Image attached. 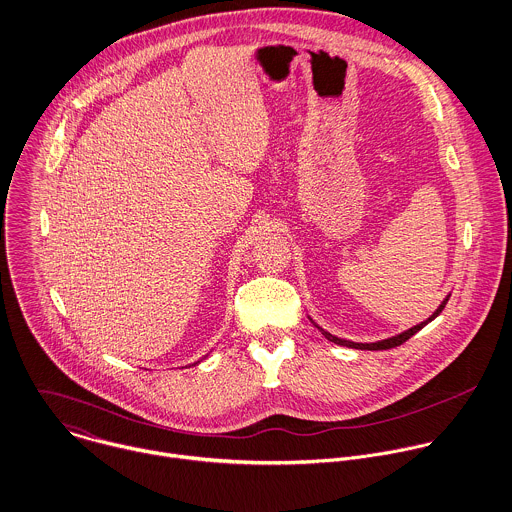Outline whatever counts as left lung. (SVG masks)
Listing matches in <instances>:
<instances>
[{"label": "left lung", "instance_id": "8db88e82", "mask_svg": "<svg viewBox=\"0 0 512 512\" xmlns=\"http://www.w3.org/2000/svg\"><path fill=\"white\" fill-rule=\"evenodd\" d=\"M449 297L451 295H447L445 299H443V303L437 307V310L427 318V320H423V322H419V324H415V326H411L409 330H404V332H400V334H396V336H390V338H386V340H378V342H352V340H344V338H338V336H334V334H330V332H326L324 328H320L318 324H314L330 342H334V344H340V346H346V348H356V350H388V348H396V346H400V344H404L406 340H409L415 332H419L427 322H431L433 318H437L439 314H441V310L445 308L447 305V301H449ZM312 320V318H310Z\"/></svg>", "mask_w": 512, "mask_h": 512}]
</instances>
